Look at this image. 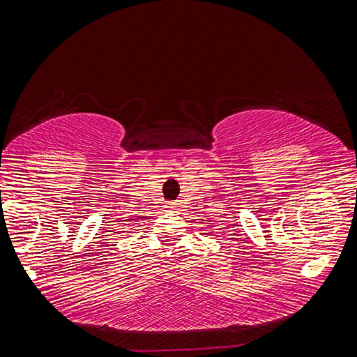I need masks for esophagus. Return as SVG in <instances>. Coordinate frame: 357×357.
I'll return each instance as SVG.
<instances>
[{
    "mask_svg": "<svg viewBox=\"0 0 357 357\" xmlns=\"http://www.w3.org/2000/svg\"><path fill=\"white\" fill-rule=\"evenodd\" d=\"M165 208H167L169 211H174V209L178 208V203L177 202H169V203H165Z\"/></svg>",
    "mask_w": 357,
    "mask_h": 357,
    "instance_id": "1",
    "label": "esophagus"
}]
</instances>
